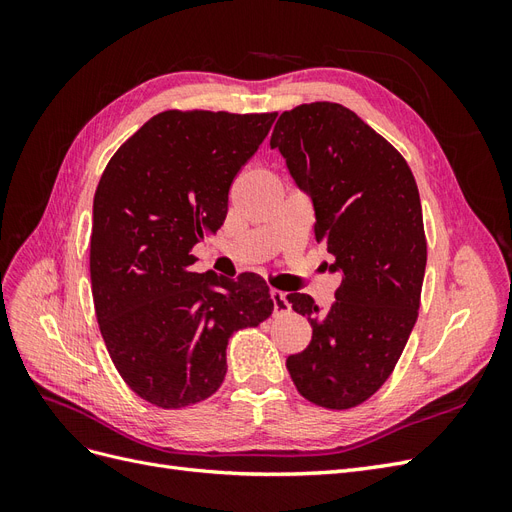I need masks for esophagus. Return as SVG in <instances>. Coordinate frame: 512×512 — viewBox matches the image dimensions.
<instances>
[{
	"mask_svg": "<svg viewBox=\"0 0 512 512\" xmlns=\"http://www.w3.org/2000/svg\"><path fill=\"white\" fill-rule=\"evenodd\" d=\"M271 301H273V312L280 316V314H286L290 309V303L286 299V294L282 290H275L271 288Z\"/></svg>",
	"mask_w": 512,
	"mask_h": 512,
	"instance_id": "esophagus-1",
	"label": "esophagus"
}]
</instances>
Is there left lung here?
I'll return each instance as SVG.
<instances>
[{
    "instance_id": "8db88e82",
    "label": "left lung",
    "mask_w": 512,
    "mask_h": 512,
    "mask_svg": "<svg viewBox=\"0 0 512 512\" xmlns=\"http://www.w3.org/2000/svg\"><path fill=\"white\" fill-rule=\"evenodd\" d=\"M271 149L312 196L316 241L344 275L327 312L309 294L286 297L314 329L286 367L307 401L348 410L389 380L418 318L427 265L421 196L404 156L342 104L284 111Z\"/></svg>"
}]
</instances>
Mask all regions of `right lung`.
<instances>
[{
    "instance_id": "1",
    "label": "right lung",
    "mask_w": 512,
    "mask_h": 512,
    "mask_svg": "<svg viewBox=\"0 0 512 512\" xmlns=\"http://www.w3.org/2000/svg\"><path fill=\"white\" fill-rule=\"evenodd\" d=\"M277 113L164 111L108 160L94 196L89 273L108 354L130 389L177 410L220 389L232 333L273 312L267 282L194 273V245L226 220L228 190Z\"/></svg>"
}]
</instances>
